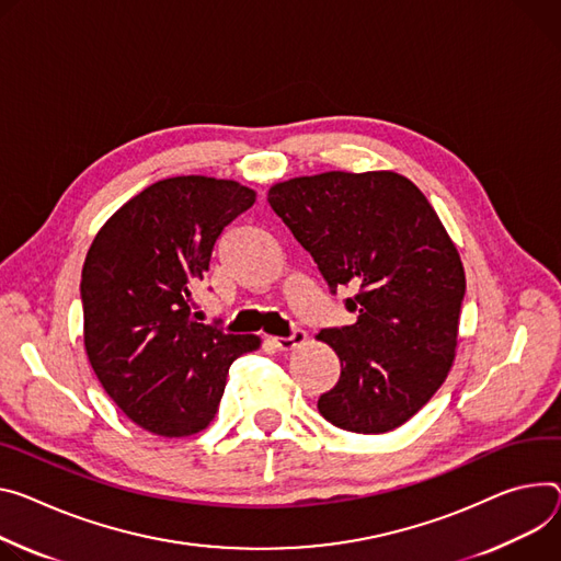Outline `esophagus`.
<instances>
[{
    "label": "esophagus",
    "mask_w": 561,
    "mask_h": 561,
    "mask_svg": "<svg viewBox=\"0 0 561 561\" xmlns=\"http://www.w3.org/2000/svg\"><path fill=\"white\" fill-rule=\"evenodd\" d=\"M304 340H307V333H304L301 329H293L288 337H273V344H275L279 351H290V348L304 344Z\"/></svg>",
    "instance_id": "1"
}]
</instances>
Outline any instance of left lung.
Wrapping results in <instances>:
<instances>
[{"label": "left lung", "mask_w": 561, "mask_h": 561, "mask_svg": "<svg viewBox=\"0 0 561 561\" xmlns=\"http://www.w3.org/2000/svg\"><path fill=\"white\" fill-rule=\"evenodd\" d=\"M275 215L311 252L331 295L344 286L355 322L320 331L340 380L320 414L340 430L382 434L410 421L454 360L466 273L425 194L396 172H327L277 183Z\"/></svg>", "instance_id": "left-lung-1"}]
</instances>
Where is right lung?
<instances>
[{
    "instance_id": "add662e5",
    "label": "right lung",
    "mask_w": 561,
    "mask_h": 561,
    "mask_svg": "<svg viewBox=\"0 0 561 561\" xmlns=\"http://www.w3.org/2000/svg\"><path fill=\"white\" fill-rule=\"evenodd\" d=\"M254 192L224 179L157 181L103 226L87 252L84 348L110 398L142 430L179 438L206 430L226 376L257 335H232L192 313L224 228Z\"/></svg>"
}]
</instances>
